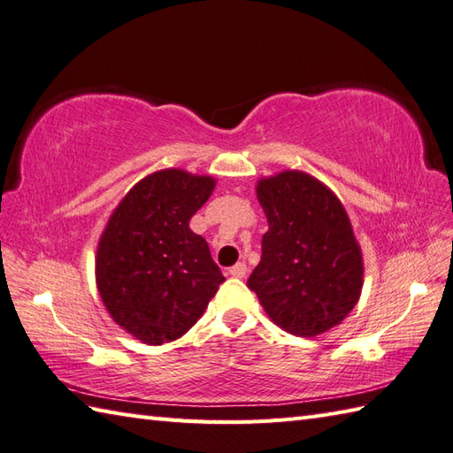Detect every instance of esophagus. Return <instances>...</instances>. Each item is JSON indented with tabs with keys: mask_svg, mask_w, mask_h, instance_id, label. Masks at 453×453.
Masks as SVG:
<instances>
[{
	"mask_svg": "<svg viewBox=\"0 0 453 453\" xmlns=\"http://www.w3.org/2000/svg\"><path fill=\"white\" fill-rule=\"evenodd\" d=\"M228 273L233 275V278H244V275H246V264H244V262L234 264V265L228 270Z\"/></svg>",
	"mask_w": 453,
	"mask_h": 453,
	"instance_id": "esophagus-1",
	"label": "esophagus"
}]
</instances>
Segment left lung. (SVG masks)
I'll list each match as a JSON object with an SVG mask.
<instances>
[{
    "label": "left lung",
    "instance_id": "8db88e82",
    "mask_svg": "<svg viewBox=\"0 0 453 453\" xmlns=\"http://www.w3.org/2000/svg\"><path fill=\"white\" fill-rule=\"evenodd\" d=\"M270 228L250 288L275 325L317 336L340 325L362 293V252L342 203L303 172L257 183Z\"/></svg>",
    "mask_w": 453,
    "mask_h": 453
}]
</instances>
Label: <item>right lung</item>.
<instances>
[{
	"mask_svg": "<svg viewBox=\"0 0 453 453\" xmlns=\"http://www.w3.org/2000/svg\"><path fill=\"white\" fill-rule=\"evenodd\" d=\"M215 180L156 172L127 193L97 246V289L109 315L146 344L180 338L225 281L207 240L189 228Z\"/></svg>",
	"mask_w": 453,
	"mask_h": 453,
	"instance_id": "1",
	"label": "right lung"
}]
</instances>
